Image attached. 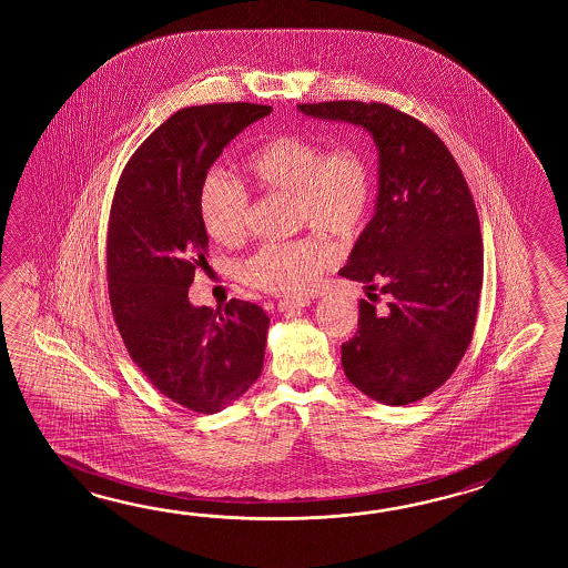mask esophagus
Wrapping results in <instances>:
<instances>
[{"instance_id": "34e87169", "label": "esophagus", "mask_w": 568, "mask_h": 568, "mask_svg": "<svg viewBox=\"0 0 568 568\" xmlns=\"http://www.w3.org/2000/svg\"><path fill=\"white\" fill-rule=\"evenodd\" d=\"M311 301L308 298H286V301L278 302V311L280 313H296V311H301L304 306H308Z\"/></svg>"}]
</instances>
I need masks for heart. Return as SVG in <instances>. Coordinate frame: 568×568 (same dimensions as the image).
Instances as JSON below:
<instances>
[{"label": "heart", "instance_id": "heart-1", "mask_svg": "<svg viewBox=\"0 0 568 568\" xmlns=\"http://www.w3.org/2000/svg\"><path fill=\"white\" fill-rule=\"evenodd\" d=\"M250 181L264 193L288 194L298 225L355 242L374 209L372 158L357 144L325 150L301 133H278L255 145L243 162ZM199 213L211 240L242 242L250 227V199L240 184L211 172L201 184ZM335 243L321 233L284 243H267L250 255L240 276L252 288L272 294H302L335 266Z\"/></svg>", "mask_w": 568, "mask_h": 568}]
</instances>
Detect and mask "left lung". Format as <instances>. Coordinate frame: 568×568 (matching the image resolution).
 I'll list each match as a JSON object with an SVG mask.
<instances>
[{"instance_id":"obj_1","label":"left lung","mask_w":568,"mask_h":568,"mask_svg":"<svg viewBox=\"0 0 568 568\" xmlns=\"http://www.w3.org/2000/svg\"><path fill=\"white\" fill-rule=\"evenodd\" d=\"M302 113L351 121L379 152L375 215L338 274L377 288L359 302L357 333L341 345L351 384L387 406L443 386L471 343L483 286L477 209L457 160L426 123L387 103H301Z\"/></svg>"}]
</instances>
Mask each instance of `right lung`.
<instances>
[{
    "instance_id": "obj_1",
    "label": "right lung",
    "mask_w": 568,
    "mask_h": 568,
    "mask_svg": "<svg viewBox=\"0 0 568 568\" xmlns=\"http://www.w3.org/2000/svg\"><path fill=\"white\" fill-rule=\"evenodd\" d=\"M270 105L209 103L170 115L128 160L108 227V288L125 349L162 396L215 414L262 374L270 318L254 302L193 306L209 255L199 193L223 148Z\"/></svg>"
}]
</instances>
